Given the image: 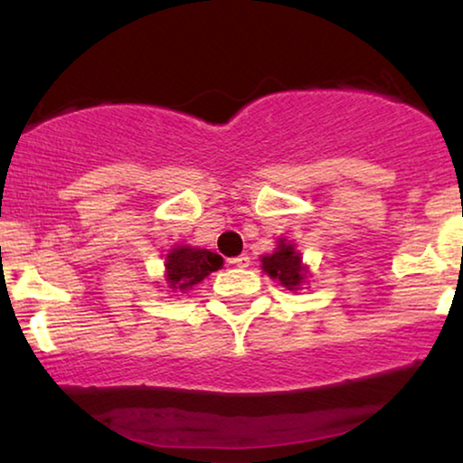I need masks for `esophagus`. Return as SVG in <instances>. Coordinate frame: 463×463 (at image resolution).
I'll return each mask as SVG.
<instances>
[{
	"label": "esophagus",
	"mask_w": 463,
	"mask_h": 463,
	"mask_svg": "<svg viewBox=\"0 0 463 463\" xmlns=\"http://www.w3.org/2000/svg\"><path fill=\"white\" fill-rule=\"evenodd\" d=\"M228 262L235 264V267H239V269H248L250 267V256H245V254L235 256V258H231V260H228Z\"/></svg>",
	"instance_id": "esophagus-1"
}]
</instances>
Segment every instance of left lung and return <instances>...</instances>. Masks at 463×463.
<instances>
[{
    "instance_id": "8db88e82",
    "label": "left lung",
    "mask_w": 463,
    "mask_h": 463,
    "mask_svg": "<svg viewBox=\"0 0 463 463\" xmlns=\"http://www.w3.org/2000/svg\"><path fill=\"white\" fill-rule=\"evenodd\" d=\"M262 269L264 273H269V277L279 279L288 289H298L300 283H305L307 279L303 258L294 250V245L283 241H279V248L273 254L262 258Z\"/></svg>"
}]
</instances>
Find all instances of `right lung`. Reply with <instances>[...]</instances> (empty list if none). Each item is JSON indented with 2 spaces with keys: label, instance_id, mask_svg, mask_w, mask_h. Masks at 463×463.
I'll list each match as a JSON object with an SVG mask.
<instances>
[{
  "label": "right lung",
  "instance_id": "right-lung-1",
  "mask_svg": "<svg viewBox=\"0 0 463 463\" xmlns=\"http://www.w3.org/2000/svg\"><path fill=\"white\" fill-rule=\"evenodd\" d=\"M165 267H167L169 288L184 292V289L205 279L209 273L218 270L222 267V258L213 251L180 245V248L171 250Z\"/></svg>",
  "mask_w": 463,
  "mask_h": 463
}]
</instances>
